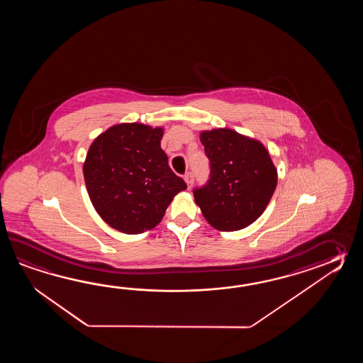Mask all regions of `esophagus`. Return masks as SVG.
Returning a JSON list of instances; mask_svg holds the SVG:
<instances>
[{
	"mask_svg": "<svg viewBox=\"0 0 363 363\" xmlns=\"http://www.w3.org/2000/svg\"><path fill=\"white\" fill-rule=\"evenodd\" d=\"M184 180L186 185H188V188H192L193 182H194L192 172H186L184 175Z\"/></svg>",
	"mask_w": 363,
	"mask_h": 363,
	"instance_id": "1",
	"label": "esophagus"
}]
</instances>
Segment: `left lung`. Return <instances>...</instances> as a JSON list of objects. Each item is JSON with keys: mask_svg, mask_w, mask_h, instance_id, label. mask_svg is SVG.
<instances>
[{"mask_svg": "<svg viewBox=\"0 0 363 363\" xmlns=\"http://www.w3.org/2000/svg\"><path fill=\"white\" fill-rule=\"evenodd\" d=\"M210 161L208 183L193 191L208 223L218 231H239L262 216L278 184V171L258 140L230 128L202 131Z\"/></svg>", "mask_w": 363, "mask_h": 363, "instance_id": "left-lung-1", "label": "left lung"}]
</instances>
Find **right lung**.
<instances>
[{"label":"right lung","instance_id":"add662e5","mask_svg":"<svg viewBox=\"0 0 363 363\" xmlns=\"http://www.w3.org/2000/svg\"><path fill=\"white\" fill-rule=\"evenodd\" d=\"M163 128L121 123L97 136L83 172L92 205L104 222L136 235L162 220L172 199L186 188L161 147Z\"/></svg>","mask_w":363,"mask_h":363}]
</instances>
